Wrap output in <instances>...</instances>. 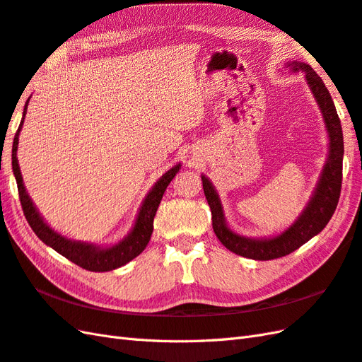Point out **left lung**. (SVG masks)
Masks as SVG:
<instances>
[{
  "mask_svg": "<svg viewBox=\"0 0 362 362\" xmlns=\"http://www.w3.org/2000/svg\"><path fill=\"white\" fill-rule=\"evenodd\" d=\"M286 67L290 72H303L305 83L310 89L313 98L321 110L325 130L329 136V155L325 161L320 180L316 182L310 199L301 214L290 224L284 232L275 236L250 238L236 233L227 224L221 198L214 184L206 175H201L202 189L211 210V226L214 232L224 247L244 258L255 261L276 259L295 252L308 240L318 235L327 226L334 209L338 206L341 182H342V156H344V138L341 121L334 107L332 96L322 79L315 70L301 61H288Z\"/></svg>",
  "mask_w": 362,
  "mask_h": 362,
  "instance_id": "1",
  "label": "left lung"
}]
</instances>
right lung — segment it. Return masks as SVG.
Wrapping results in <instances>:
<instances>
[{"label":"right lung","instance_id":"add662e5","mask_svg":"<svg viewBox=\"0 0 362 362\" xmlns=\"http://www.w3.org/2000/svg\"><path fill=\"white\" fill-rule=\"evenodd\" d=\"M30 96L25 101L24 112H23V119L20 122V127L16 130V135L13 138V146H12V169L16 184H18V193H20V201L23 206L24 216L28 219L29 226L35 232L40 240L49 245V247L63 255L64 258L69 261L75 262L76 266L83 267L90 272H110L118 267L126 266L134 258L146 249V245L151 241V236L153 232V218L156 215L158 206L163 199L164 192L169 186L170 181L175 178V175L180 172L181 163L175 164L172 169L163 173L160 176L152 189L148 190L147 195L144 197L143 202H141L136 219L134 223V227L130 228V232L112 245H98L95 243H87V241H76L70 240V238L58 233L54 230L41 216L37 206L33 204L32 198L29 197L28 190L24 187L23 182V175L20 170L18 158H16V151H18V141H20V132L23 129V122L25 118V112H28Z\"/></svg>","mask_w":362,"mask_h":362}]
</instances>
